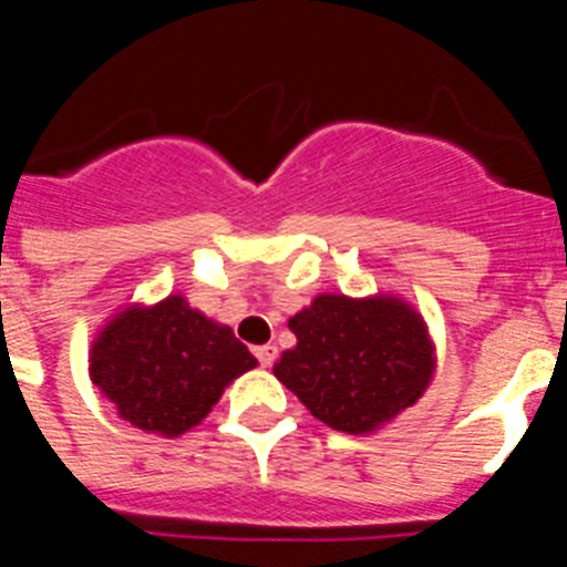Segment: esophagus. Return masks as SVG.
I'll return each instance as SVG.
<instances>
[{
	"label": "esophagus",
	"mask_w": 567,
	"mask_h": 567,
	"mask_svg": "<svg viewBox=\"0 0 567 567\" xmlns=\"http://www.w3.org/2000/svg\"><path fill=\"white\" fill-rule=\"evenodd\" d=\"M255 358H258L260 365H272L275 358H278V349H275L272 343L258 346V349H255Z\"/></svg>",
	"instance_id": "34e87169"
}]
</instances>
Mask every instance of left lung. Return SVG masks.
Masks as SVG:
<instances>
[{
    "mask_svg": "<svg viewBox=\"0 0 567 567\" xmlns=\"http://www.w3.org/2000/svg\"><path fill=\"white\" fill-rule=\"evenodd\" d=\"M275 378L334 432L372 434L417 403L437 369L423 315L398 295L323 292L289 318Z\"/></svg>",
    "mask_w": 567,
    "mask_h": 567,
    "instance_id": "1",
    "label": "left lung"
}]
</instances>
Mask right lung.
<instances>
[{"instance_id": "1", "label": "right lung", "mask_w": 567, "mask_h": 567, "mask_svg": "<svg viewBox=\"0 0 567 567\" xmlns=\"http://www.w3.org/2000/svg\"><path fill=\"white\" fill-rule=\"evenodd\" d=\"M90 380L115 414L158 437L202 423L224 389L258 360L233 329L193 309L184 295L130 303L90 346Z\"/></svg>"}]
</instances>
